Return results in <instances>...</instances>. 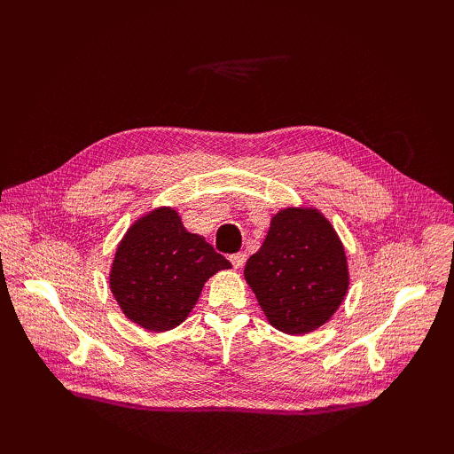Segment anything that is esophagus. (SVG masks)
Masks as SVG:
<instances>
[{
	"label": "esophagus",
	"instance_id": "1",
	"mask_svg": "<svg viewBox=\"0 0 454 454\" xmlns=\"http://www.w3.org/2000/svg\"><path fill=\"white\" fill-rule=\"evenodd\" d=\"M231 263H232V267H235V269H242L244 263H246V254H242V252L232 254L231 255Z\"/></svg>",
	"mask_w": 454,
	"mask_h": 454
}]
</instances>
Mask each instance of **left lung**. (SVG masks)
Here are the masks:
<instances>
[{
    "label": "left lung",
    "mask_w": 454,
    "mask_h": 454,
    "mask_svg": "<svg viewBox=\"0 0 454 454\" xmlns=\"http://www.w3.org/2000/svg\"><path fill=\"white\" fill-rule=\"evenodd\" d=\"M244 277L270 325L290 335L325 324L348 290L345 248L332 223L310 208H286L272 217Z\"/></svg>",
    "instance_id": "8db88e82"
}]
</instances>
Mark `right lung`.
<instances>
[{"instance_id":"1","label":"right lung","mask_w":454,"mask_h":454,"mask_svg":"<svg viewBox=\"0 0 454 454\" xmlns=\"http://www.w3.org/2000/svg\"><path fill=\"white\" fill-rule=\"evenodd\" d=\"M229 261L202 237L187 232L180 215L160 208L136 222L119 244L109 286L134 324L167 332L182 324L199 295Z\"/></svg>"}]
</instances>
